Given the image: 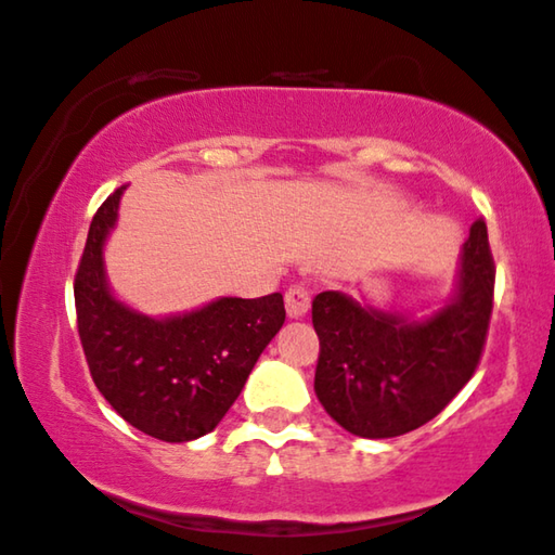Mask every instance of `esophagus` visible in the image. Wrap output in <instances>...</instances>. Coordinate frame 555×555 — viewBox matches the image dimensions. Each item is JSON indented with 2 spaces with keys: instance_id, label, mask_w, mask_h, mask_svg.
<instances>
[{
  "instance_id": "34e87169",
  "label": "esophagus",
  "mask_w": 555,
  "mask_h": 555,
  "mask_svg": "<svg viewBox=\"0 0 555 555\" xmlns=\"http://www.w3.org/2000/svg\"><path fill=\"white\" fill-rule=\"evenodd\" d=\"M284 299H286V313H288V319H301V317H306V313H309V309H311L309 288H306L304 284L288 286V292H286Z\"/></svg>"
}]
</instances>
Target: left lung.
Wrapping results in <instances>:
<instances>
[{
    "instance_id": "8db88e82",
    "label": "left lung",
    "mask_w": 555,
    "mask_h": 555,
    "mask_svg": "<svg viewBox=\"0 0 555 555\" xmlns=\"http://www.w3.org/2000/svg\"><path fill=\"white\" fill-rule=\"evenodd\" d=\"M493 281L489 231L478 219L463 244L451 299L424 319L321 292L311 304L321 344L313 391L321 406L361 438H393L428 424L481 361Z\"/></svg>"
}]
</instances>
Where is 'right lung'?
<instances>
[{
	"instance_id": "right-lung-1",
	"label": "right lung",
	"mask_w": 555,
	"mask_h": 555,
	"mask_svg": "<svg viewBox=\"0 0 555 555\" xmlns=\"http://www.w3.org/2000/svg\"><path fill=\"white\" fill-rule=\"evenodd\" d=\"M119 186L94 214L74 279L81 349L99 391L146 436L186 443L214 431L254 363L284 326V296L221 299L154 319L112 294L104 244L117 227Z\"/></svg>"
}]
</instances>
